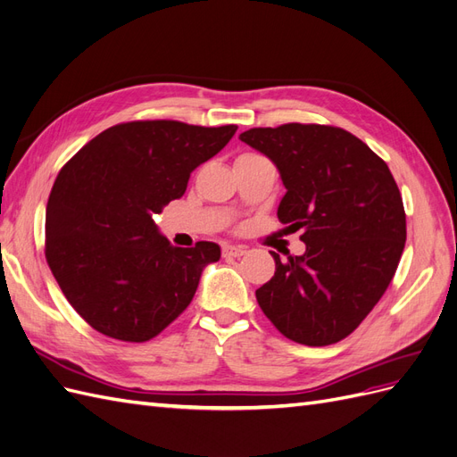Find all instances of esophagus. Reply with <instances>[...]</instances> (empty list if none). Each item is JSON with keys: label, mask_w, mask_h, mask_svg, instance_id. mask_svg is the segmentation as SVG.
<instances>
[{"label": "esophagus", "mask_w": 457, "mask_h": 457, "mask_svg": "<svg viewBox=\"0 0 457 457\" xmlns=\"http://www.w3.org/2000/svg\"><path fill=\"white\" fill-rule=\"evenodd\" d=\"M245 247L242 245H225L223 247V257H242L245 255Z\"/></svg>", "instance_id": "34e87169"}]
</instances>
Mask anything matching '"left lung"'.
I'll return each instance as SVG.
<instances>
[{"label": "left lung", "mask_w": 457, "mask_h": 457, "mask_svg": "<svg viewBox=\"0 0 457 457\" xmlns=\"http://www.w3.org/2000/svg\"><path fill=\"white\" fill-rule=\"evenodd\" d=\"M240 141L280 171L278 219L307 250L276 262L255 295L282 336L309 347L337 343L361 326L396 272L406 213L386 163L353 133L318 123L253 128Z\"/></svg>", "instance_id": "1"}]
</instances>
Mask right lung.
<instances>
[{"instance_id":"obj_1","label":"right lung","mask_w":457,"mask_h":457,"mask_svg":"<svg viewBox=\"0 0 457 457\" xmlns=\"http://www.w3.org/2000/svg\"><path fill=\"white\" fill-rule=\"evenodd\" d=\"M237 129L126 121L62 165L46 210V259L68 303L99 334L145 343L190 305L220 247H173L154 215L185 195L190 173Z\"/></svg>"}]
</instances>
